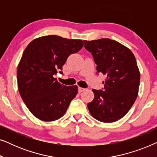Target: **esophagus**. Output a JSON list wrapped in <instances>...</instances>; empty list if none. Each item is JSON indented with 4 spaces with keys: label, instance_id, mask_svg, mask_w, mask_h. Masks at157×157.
<instances>
[{
    "label": "esophagus",
    "instance_id": "esophagus-1",
    "mask_svg": "<svg viewBox=\"0 0 157 157\" xmlns=\"http://www.w3.org/2000/svg\"><path fill=\"white\" fill-rule=\"evenodd\" d=\"M85 89H83V88H81V87H78V92L79 93H82L83 91H85Z\"/></svg>",
    "mask_w": 157,
    "mask_h": 157
}]
</instances>
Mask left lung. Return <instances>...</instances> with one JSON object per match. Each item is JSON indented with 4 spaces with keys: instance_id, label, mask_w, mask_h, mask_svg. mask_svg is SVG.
Returning <instances> with one entry per match:
<instances>
[{
    "instance_id": "1",
    "label": "left lung",
    "mask_w": 157,
    "mask_h": 157,
    "mask_svg": "<svg viewBox=\"0 0 157 157\" xmlns=\"http://www.w3.org/2000/svg\"><path fill=\"white\" fill-rule=\"evenodd\" d=\"M83 42L93 56L98 73L106 76L103 91L92 89L94 98L87 105L89 112L99 121H117L128 113L138 96L140 72L134 53L109 38Z\"/></svg>"
}]
</instances>
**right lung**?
Instances as JSON below:
<instances>
[{"label": "right lung", "instance_id": "1", "mask_svg": "<svg viewBox=\"0 0 157 157\" xmlns=\"http://www.w3.org/2000/svg\"><path fill=\"white\" fill-rule=\"evenodd\" d=\"M83 46L82 40L50 35L33 40L23 51L17 68L18 89L37 119L53 121L65 114L78 86L61 84L53 76L62 70L68 57Z\"/></svg>", "mask_w": 157, "mask_h": 157}]
</instances>
